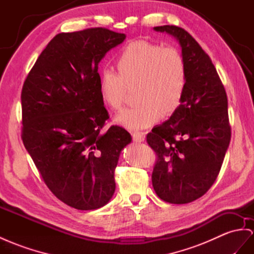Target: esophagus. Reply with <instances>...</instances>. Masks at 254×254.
Masks as SVG:
<instances>
[{
    "label": "esophagus",
    "mask_w": 254,
    "mask_h": 254,
    "mask_svg": "<svg viewBox=\"0 0 254 254\" xmlns=\"http://www.w3.org/2000/svg\"><path fill=\"white\" fill-rule=\"evenodd\" d=\"M132 136H133V139L136 141V142H141L144 141L145 138H146V133L144 132H133L132 133Z\"/></svg>",
    "instance_id": "34e87169"
}]
</instances>
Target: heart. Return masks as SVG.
<instances>
[{"label":"heart","mask_w":254,"mask_h":254,"mask_svg":"<svg viewBox=\"0 0 254 254\" xmlns=\"http://www.w3.org/2000/svg\"><path fill=\"white\" fill-rule=\"evenodd\" d=\"M118 74L104 70L100 77L102 99L113 109H120L127 87L135 88L137 103L115 117L128 129L145 128L157 122L162 114L171 115L181 102L187 86L183 56L171 46H160L145 40L129 42L116 59Z\"/></svg>","instance_id":"obj_1"}]
</instances>
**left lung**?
Segmentation results:
<instances>
[{
  "label": "left lung",
  "instance_id": "1",
  "mask_svg": "<svg viewBox=\"0 0 254 254\" xmlns=\"http://www.w3.org/2000/svg\"><path fill=\"white\" fill-rule=\"evenodd\" d=\"M173 35L181 47L187 86L171 118L154 127L147 142L158 154L152 186L171 204H187L210 189L231 140L225 89L209 56L183 28L154 27Z\"/></svg>",
  "mask_w": 254,
  "mask_h": 254
}]
</instances>
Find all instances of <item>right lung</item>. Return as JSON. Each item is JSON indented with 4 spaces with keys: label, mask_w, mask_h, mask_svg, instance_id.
Listing matches in <instances>:
<instances>
[{
    "label": "right lung",
    "mask_w": 254,
    "mask_h": 254,
    "mask_svg": "<svg viewBox=\"0 0 254 254\" xmlns=\"http://www.w3.org/2000/svg\"><path fill=\"white\" fill-rule=\"evenodd\" d=\"M125 40L105 28L58 34L22 87L23 145L49 190L78 210L97 209L113 197L119 155L132 141L120 127L102 132L109 116L97 73Z\"/></svg>",
    "instance_id": "1"
}]
</instances>
